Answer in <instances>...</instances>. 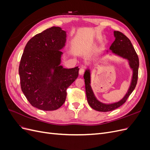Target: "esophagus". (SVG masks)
Here are the masks:
<instances>
[{
	"label": "esophagus",
	"mask_w": 150,
	"mask_h": 150,
	"mask_svg": "<svg viewBox=\"0 0 150 150\" xmlns=\"http://www.w3.org/2000/svg\"><path fill=\"white\" fill-rule=\"evenodd\" d=\"M84 68H81V69H79V75H83V74H84Z\"/></svg>",
	"instance_id": "34e87169"
}]
</instances>
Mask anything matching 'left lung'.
Segmentation results:
<instances>
[{"mask_svg":"<svg viewBox=\"0 0 150 150\" xmlns=\"http://www.w3.org/2000/svg\"><path fill=\"white\" fill-rule=\"evenodd\" d=\"M114 36L115 40L110 46V50H111L112 56H115L128 61L129 68L132 69V76H131L129 88L123 98L118 101L111 103H104L99 101L95 96L91 85V69L88 66L86 67L84 74L86 97L89 106L98 111H110L120 107L126 102V99L133 91L137 84L139 68V59L137 54L130 40L126 35L119 31H114ZM108 52V50H104L103 54H106L112 56V54H109Z\"/></svg>","mask_w":150,"mask_h":150,"instance_id":"8db88e82","label":"left lung"}]
</instances>
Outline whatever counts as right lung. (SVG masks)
<instances>
[{"instance_id":"add662e5","label":"right lung","mask_w":150,"mask_h":150,"mask_svg":"<svg viewBox=\"0 0 150 150\" xmlns=\"http://www.w3.org/2000/svg\"><path fill=\"white\" fill-rule=\"evenodd\" d=\"M66 40L67 31L52 27L35 35L25 47L19 68L21 89L31 105L39 110L59 108L67 89L78 77V67L61 65Z\"/></svg>"}]
</instances>
